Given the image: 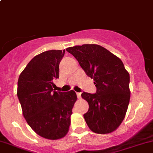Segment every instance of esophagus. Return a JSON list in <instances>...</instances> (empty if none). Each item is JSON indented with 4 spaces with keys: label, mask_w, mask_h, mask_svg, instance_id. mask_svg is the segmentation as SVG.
<instances>
[{
    "label": "esophagus",
    "mask_w": 153,
    "mask_h": 153,
    "mask_svg": "<svg viewBox=\"0 0 153 153\" xmlns=\"http://www.w3.org/2000/svg\"><path fill=\"white\" fill-rule=\"evenodd\" d=\"M76 94H77V96H78V98H81V92H76Z\"/></svg>",
    "instance_id": "1"
}]
</instances>
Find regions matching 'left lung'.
Masks as SVG:
<instances>
[{
	"mask_svg": "<svg viewBox=\"0 0 153 153\" xmlns=\"http://www.w3.org/2000/svg\"><path fill=\"white\" fill-rule=\"evenodd\" d=\"M86 75L94 80L96 92H84L81 97L89 104L84 115L92 132L110 133L124 120L129 105V75L121 60L101 46L84 44L69 47Z\"/></svg>",
	"mask_w": 153,
	"mask_h": 153,
	"instance_id": "8db88e82",
	"label": "left lung"
}]
</instances>
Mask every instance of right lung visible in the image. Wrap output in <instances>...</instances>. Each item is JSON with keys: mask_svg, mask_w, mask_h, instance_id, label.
Returning <instances> with one entry per match:
<instances>
[{"mask_svg": "<svg viewBox=\"0 0 153 153\" xmlns=\"http://www.w3.org/2000/svg\"><path fill=\"white\" fill-rule=\"evenodd\" d=\"M64 53L65 49L49 50L35 56L18 81L17 95L27 124L47 139H59L67 135L77 100L73 90L63 92L52 88L54 80L59 78V64Z\"/></svg>", "mask_w": 153, "mask_h": 153, "instance_id": "1", "label": "right lung"}]
</instances>
